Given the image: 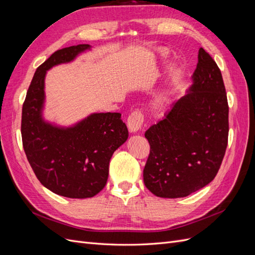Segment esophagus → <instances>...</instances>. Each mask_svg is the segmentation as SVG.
Segmentation results:
<instances>
[{"mask_svg":"<svg viewBox=\"0 0 255 255\" xmlns=\"http://www.w3.org/2000/svg\"><path fill=\"white\" fill-rule=\"evenodd\" d=\"M143 115L140 112H133L128 118V128L130 133H136L142 127Z\"/></svg>","mask_w":255,"mask_h":255,"instance_id":"obj_1","label":"esophagus"}]
</instances>
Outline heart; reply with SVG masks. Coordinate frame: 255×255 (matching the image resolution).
<instances>
[{"mask_svg":"<svg viewBox=\"0 0 255 255\" xmlns=\"http://www.w3.org/2000/svg\"><path fill=\"white\" fill-rule=\"evenodd\" d=\"M166 101H167L166 94H164V92H160V94L156 95L155 98L153 99L152 105H153V107L155 110H163L164 107H165Z\"/></svg>","mask_w":255,"mask_h":255,"instance_id":"obj_1","label":"heart"}]
</instances>
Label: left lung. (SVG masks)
<instances>
[{
    "mask_svg": "<svg viewBox=\"0 0 255 255\" xmlns=\"http://www.w3.org/2000/svg\"><path fill=\"white\" fill-rule=\"evenodd\" d=\"M229 106L217 64L200 48L186 94L163 120L146 129L150 154L145 187L160 198L187 197L211 183L225 156Z\"/></svg>",
    "mask_w": 255,
    "mask_h": 255,
    "instance_id": "left-lung-1",
    "label": "left lung"
}]
</instances>
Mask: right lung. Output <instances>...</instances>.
<instances>
[{
	"label": "right lung",
	"mask_w": 255,
	"mask_h": 255,
	"mask_svg": "<svg viewBox=\"0 0 255 255\" xmlns=\"http://www.w3.org/2000/svg\"><path fill=\"white\" fill-rule=\"evenodd\" d=\"M90 50L89 44H78L53 53L37 68L22 107L23 149L37 179L54 194L74 199L91 198L104 188L113 154L128 137L119 113H92L69 127L43 117L47 72Z\"/></svg>",
	"instance_id": "obj_1"
}]
</instances>
